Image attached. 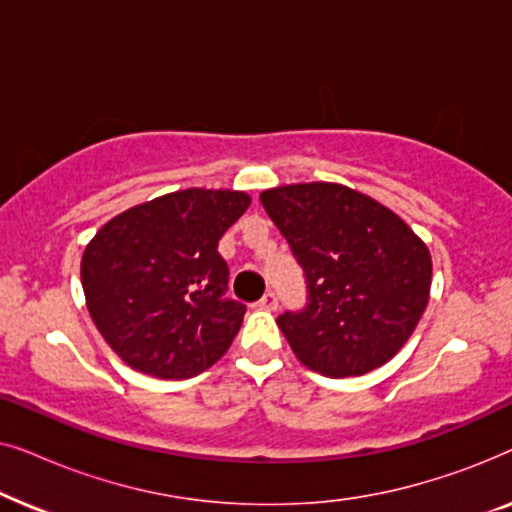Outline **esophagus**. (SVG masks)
<instances>
[{
  "instance_id": "34e87169",
  "label": "esophagus",
  "mask_w": 512,
  "mask_h": 512,
  "mask_svg": "<svg viewBox=\"0 0 512 512\" xmlns=\"http://www.w3.org/2000/svg\"><path fill=\"white\" fill-rule=\"evenodd\" d=\"M258 307H261V310H268V312H272V310H277L279 307V298H277V293H272V291H268L265 293V296L258 300L256 303Z\"/></svg>"
}]
</instances>
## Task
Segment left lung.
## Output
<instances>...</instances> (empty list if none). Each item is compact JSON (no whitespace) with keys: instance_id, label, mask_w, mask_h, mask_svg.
<instances>
[{"instance_id":"left-lung-1","label":"left lung","mask_w":512,"mask_h":512,"mask_svg":"<svg viewBox=\"0 0 512 512\" xmlns=\"http://www.w3.org/2000/svg\"><path fill=\"white\" fill-rule=\"evenodd\" d=\"M261 205L305 275L307 305L277 317L298 361L326 377L384 366L429 303L426 244L377 200L328 181L270 188Z\"/></svg>"}]
</instances>
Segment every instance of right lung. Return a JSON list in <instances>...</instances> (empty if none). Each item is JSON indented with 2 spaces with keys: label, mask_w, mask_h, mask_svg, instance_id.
<instances>
[{
  "label": "right lung",
  "mask_w": 512,
  "mask_h": 512,
  "mask_svg": "<svg viewBox=\"0 0 512 512\" xmlns=\"http://www.w3.org/2000/svg\"><path fill=\"white\" fill-rule=\"evenodd\" d=\"M249 202L242 191L186 188L97 230L81 258L83 293L97 331L128 366L186 380L228 352L247 307L226 298L219 240Z\"/></svg>",
  "instance_id": "obj_1"
}]
</instances>
